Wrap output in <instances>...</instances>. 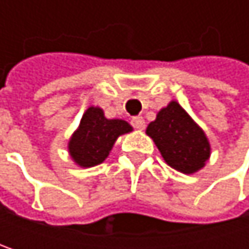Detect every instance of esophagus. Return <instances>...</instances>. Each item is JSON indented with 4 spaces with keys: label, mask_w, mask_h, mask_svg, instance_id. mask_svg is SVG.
I'll return each mask as SVG.
<instances>
[{
    "label": "esophagus",
    "mask_w": 249,
    "mask_h": 249,
    "mask_svg": "<svg viewBox=\"0 0 249 249\" xmlns=\"http://www.w3.org/2000/svg\"><path fill=\"white\" fill-rule=\"evenodd\" d=\"M131 125L135 128V129H144L145 128V121L142 117H134L131 120Z\"/></svg>",
    "instance_id": "obj_1"
}]
</instances>
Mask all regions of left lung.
Returning <instances> with one entry per match:
<instances>
[{"instance_id": "left-lung-1", "label": "left lung", "mask_w": 249, "mask_h": 249, "mask_svg": "<svg viewBox=\"0 0 249 249\" xmlns=\"http://www.w3.org/2000/svg\"><path fill=\"white\" fill-rule=\"evenodd\" d=\"M166 163L184 174L200 170L211 156V145L203 129L176 102L163 108L156 121L147 126Z\"/></svg>"}]
</instances>
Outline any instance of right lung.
<instances>
[{"mask_svg":"<svg viewBox=\"0 0 249 249\" xmlns=\"http://www.w3.org/2000/svg\"><path fill=\"white\" fill-rule=\"evenodd\" d=\"M132 126L123 120H108L101 108L90 107L69 141V153L80 167L101 164L109 154L117 138L131 132Z\"/></svg>","mask_w":249,"mask_h":249,"instance_id":"add662e5","label":"right lung"}]
</instances>
